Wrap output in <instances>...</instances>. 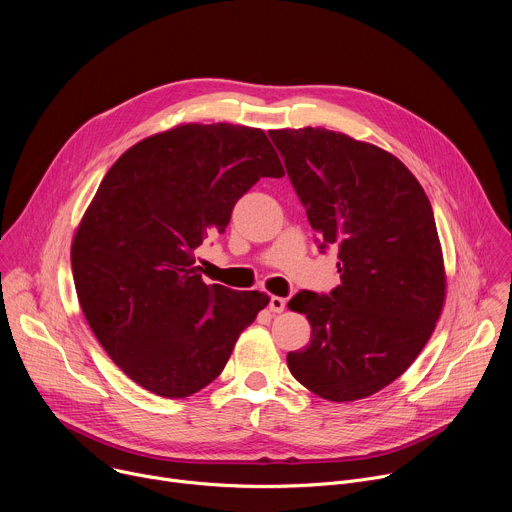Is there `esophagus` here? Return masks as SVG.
<instances>
[{
	"mask_svg": "<svg viewBox=\"0 0 512 512\" xmlns=\"http://www.w3.org/2000/svg\"><path fill=\"white\" fill-rule=\"evenodd\" d=\"M285 306H287V300H285V298H279V296H271V298H269V310H271L273 314H281V312L285 310Z\"/></svg>",
	"mask_w": 512,
	"mask_h": 512,
	"instance_id": "34e87169",
	"label": "esophagus"
}]
</instances>
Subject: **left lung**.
<instances>
[{
  "mask_svg": "<svg viewBox=\"0 0 512 512\" xmlns=\"http://www.w3.org/2000/svg\"><path fill=\"white\" fill-rule=\"evenodd\" d=\"M324 253L338 247L340 285L300 291L310 344L287 354L306 389L344 403L401 377L427 344L446 298L431 204L389 152L324 127L269 131Z\"/></svg>",
  "mask_w": 512,
  "mask_h": 512,
  "instance_id": "obj_1",
  "label": "left lung"
}]
</instances>
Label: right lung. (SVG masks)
<instances>
[{
    "instance_id": "obj_1",
    "label": "right lung",
    "mask_w": 512,
    "mask_h": 512,
    "mask_svg": "<svg viewBox=\"0 0 512 512\" xmlns=\"http://www.w3.org/2000/svg\"><path fill=\"white\" fill-rule=\"evenodd\" d=\"M281 176L265 131L233 123L178 125L111 166L72 241V277L93 334L139 387L182 399L223 373L269 298L206 285L194 251L259 178Z\"/></svg>"
}]
</instances>
